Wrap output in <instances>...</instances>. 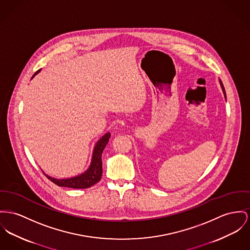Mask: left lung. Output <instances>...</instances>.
I'll return each mask as SVG.
<instances>
[{
  "label": "left lung",
  "mask_w": 250,
  "mask_h": 250,
  "mask_svg": "<svg viewBox=\"0 0 250 250\" xmlns=\"http://www.w3.org/2000/svg\"><path fill=\"white\" fill-rule=\"evenodd\" d=\"M220 83H221V86H222V89H223V92H224V94H225V97H226V91H225V88H224V85L222 84V83L220 82Z\"/></svg>",
  "instance_id": "obj_1"
}]
</instances>
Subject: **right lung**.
<instances>
[{
	"label": "right lung",
	"instance_id": "add662e5",
	"mask_svg": "<svg viewBox=\"0 0 250 250\" xmlns=\"http://www.w3.org/2000/svg\"><path fill=\"white\" fill-rule=\"evenodd\" d=\"M39 72L40 70H38L34 74V76L37 75ZM110 136H111V133H107L99 140L94 150L91 166L86 172H84L83 174L79 175L77 177L69 178V179H56V178H52L46 174L45 176L59 187H66V188H87L94 186L101 179V175H102L101 155L105 146L109 141Z\"/></svg>",
	"mask_w": 250,
	"mask_h": 250
}]
</instances>
